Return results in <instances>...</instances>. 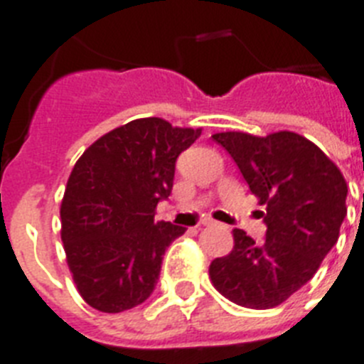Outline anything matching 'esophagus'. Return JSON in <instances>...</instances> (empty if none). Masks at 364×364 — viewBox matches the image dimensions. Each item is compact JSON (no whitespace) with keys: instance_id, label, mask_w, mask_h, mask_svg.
Returning <instances> with one entry per match:
<instances>
[{"instance_id":"34e87169","label":"esophagus","mask_w":364,"mask_h":364,"mask_svg":"<svg viewBox=\"0 0 364 364\" xmlns=\"http://www.w3.org/2000/svg\"><path fill=\"white\" fill-rule=\"evenodd\" d=\"M202 226H215V224H217V222L213 220V218H210V217H205V218H202V222H200Z\"/></svg>"}]
</instances>
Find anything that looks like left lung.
<instances>
[{
	"mask_svg": "<svg viewBox=\"0 0 364 364\" xmlns=\"http://www.w3.org/2000/svg\"><path fill=\"white\" fill-rule=\"evenodd\" d=\"M213 140L266 205V237L255 242L233 230V250L211 262L210 277L239 306H279L314 277L336 246L346 217V182L319 147L291 131L264 138L231 131Z\"/></svg>",
	"mask_w": 364,
	"mask_h": 364,
	"instance_id": "obj_1",
	"label": "left lung"
}]
</instances>
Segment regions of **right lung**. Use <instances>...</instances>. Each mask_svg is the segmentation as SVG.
Returning a JSON list of instances; mask_svg holds the SVG:
<instances>
[{"label":"right lung","instance_id":"right-lung-1","mask_svg":"<svg viewBox=\"0 0 364 364\" xmlns=\"http://www.w3.org/2000/svg\"><path fill=\"white\" fill-rule=\"evenodd\" d=\"M200 134L140 118L96 140L74 166L62 202L67 264L89 306L120 314L154 291L169 244L186 233L154 222L171 195L176 159Z\"/></svg>","mask_w":364,"mask_h":364}]
</instances>
